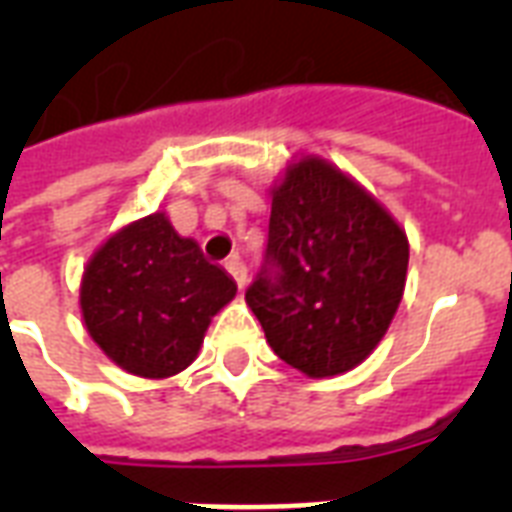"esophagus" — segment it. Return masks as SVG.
I'll use <instances>...</instances> for the list:
<instances>
[{
    "instance_id": "34e87169",
    "label": "esophagus",
    "mask_w": 512,
    "mask_h": 512,
    "mask_svg": "<svg viewBox=\"0 0 512 512\" xmlns=\"http://www.w3.org/2000/svg\"><path fill=\"white\" fill-rule=\"evenodd\" d=\"M225 271L231 273L233 281L239 284V289L247 287V263H244V257H241L239 252L225 260Z\"/></svg>"
}]
</instances>
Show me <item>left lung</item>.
<instances>
[{
	"instance_id": "left-lung-1",
	"label": "left lung",
	"mask_w": 512,
	"mask_h": 512,
	"mask_svg": "<svg viewBox=\"0 0 512 512\" xmlns=\"http://www.w3.org/2000/svg\"><path fill=\"white\" fill-rule=\"evenodd\" d=\"M268 263L247 289L273 353L305 377L356 369L404 297L409 239L396 217L321 156L271 188Z\"/></svg>"
}]
</instances>
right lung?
I'll use <instances>...</instances> for the list:
<instances>
[{
	"instance_id": "1",
	"label": "right lung",
	"mask_w": 512,
	"mask_h": 512,
	"mask_svg": "<svg viewBox=\"0 0 512 512\" xmlns=\"http://www.w3.org/2000/svg\"><path fill=\"white\" fill-rule=\"evenodd\" d=\"M236 297L220 265L183 239L164 212L111 233L84 268V327L124 372L164 380L199 356L215 313Z\"/></svg>"
}]
</instances>
